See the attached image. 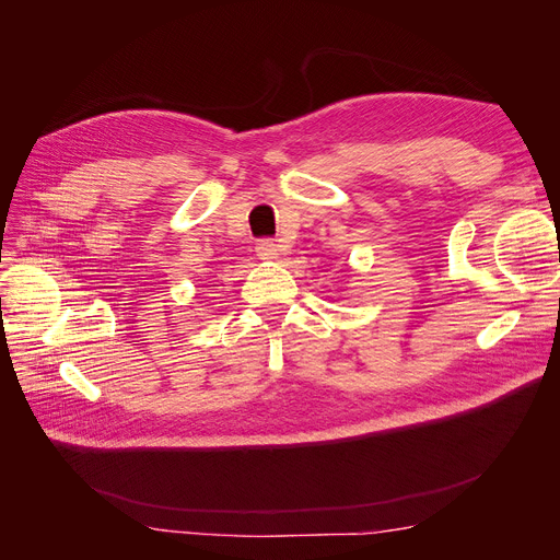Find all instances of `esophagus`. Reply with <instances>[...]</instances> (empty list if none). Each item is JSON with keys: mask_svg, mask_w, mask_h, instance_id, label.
<instances>
[{"mask_svg": "<svg viewBox=\"0 0 560 560\" xmlns=\"http://www.w3.org/2000/svg\"><path fill=\"white\" fill-rule=\"evenodd\" d=\"M257 257L259 259H276L278 257V245L270 241V238H264L257 243Z\"/></svg>", "mask_w": 560, "mask_h": 560, "instance_id": "1", "label": "esophagus"}]
</instances>
